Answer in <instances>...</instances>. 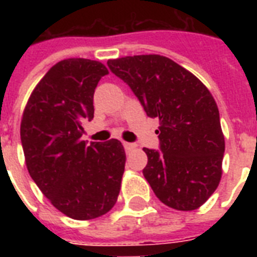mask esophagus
Instances as JSON below:
<instances>
[{
	"label": "esophagus",
	"instance_id": "esophagus-1",
	"mask_svg": "<svg viewBox=\"0 0 257 257\" xmlns=\"http://www.w3.org/2000/svg\"><path fill=\"white\" fill-rule=\"evenodd\" d=\"M137 145L136 144H133V143H124V148L126 152H129V151H132V149L136 148Z\"/></svg>",
	"mask_w": 257,
	"mask_h": 257
}]
</instances>
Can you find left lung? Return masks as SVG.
Listing matches in <instances>:
<instances>
[{
  "label": "left lung",
  "instance_id": "obj_1",
  "mask_svg": "<svg viewBox=\"0 0 257 257\" xmlns=\"http://www.w3.org/2000/svg\"><path fill=\"white\" fill-rule=\"evenodd\" d=\"M149 117H157L160 151L144 148V177L161 203L177 211L201 207L221 179L224 135L207 86L171 58L143 54L109 60Z\"/></svg>",
  "mask_w": 257,
  "mask_h": 257
}]
</instances>
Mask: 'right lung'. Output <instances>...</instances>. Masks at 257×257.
Listing matches in <instances>:
<instances>
[{"instance_id":"1","label":"right lung","mask_w":257,"mask_h":257,"mask_svg":"<svg viewBox=\"0 0 257 257\" xmlns=\"http://www.w3.org/2000/svg\"><path fill=\"white\" fill-rule=\"evenodd\" d=\"M108 74L98 61L68 58L52 66L30 94L21 120V143L30 177L70 219L90 220L116 204L125 151L116 139L82 140L94 114L93 94Z\"/></svg>"}]
</instances>
